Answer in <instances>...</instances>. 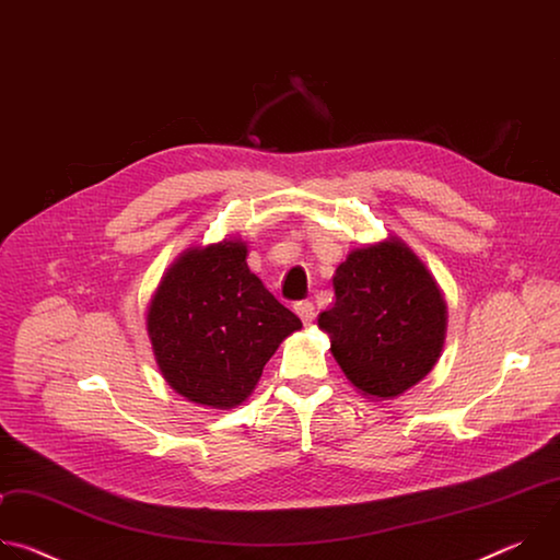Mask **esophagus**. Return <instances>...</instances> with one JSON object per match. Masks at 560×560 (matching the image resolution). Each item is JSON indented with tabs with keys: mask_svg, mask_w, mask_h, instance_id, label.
Here are the masks:
<instances>
[{
	"mask_svg": "<svg viewBox=\"0 0 560 560\" xmlns=\"http://www.w3.org/2000/svg\"><path fill=\"white\" fill-rule=\"evenodd\" d=\"M294 312L299 314V318L301 322L307 326V324H312V318H314V305L310 303V301H299L296 305H294Z\"/></svg>",
	"mask_w": 560,
	"mask_h": 560,
	"instance_id": "esophagus-1",
	"label": "esophagus"
}]
</instances>
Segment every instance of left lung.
I'll use <instances>...</instances> for the list:
<instances>
[{
    "mask_svg": "<svg viewBox=\"0 0 560 560\" xmlns=\"http://www.w3.org/2000/svg\"><path fill=\"white\" fill-rule=\"evenodd\" d=\"M335 303L318 314L346 376L368 396L394 398L439 361L447 310L421 259L398 238L357 248L337 268Z\"/></svg>",
    "mask_w": 560,
    "mask_h": 560,
    "instance_id": "obj_1",
    "label": "left lung"
}]
</instances>
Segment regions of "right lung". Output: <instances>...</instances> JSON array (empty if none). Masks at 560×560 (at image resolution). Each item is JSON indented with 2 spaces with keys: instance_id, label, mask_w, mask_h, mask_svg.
<instances>
[{
  "instance_id": "obj_1",
  "label": "right lung",
  "mask_w": 560,
  "mask_h": 560,
  "mask_svg": "<svg viewBox=\"0 0 560 560\" xmlns=\"http://www.w3.org/2000/svg\"><path fill=\"white\" fill-rule=\"evenodd\" d=\"M244 242L186 250L148 307V337L164 378L188 401L230 410L255 389L279 343L301 330L246 264Z\"/></svg>"
}]
</instances>
